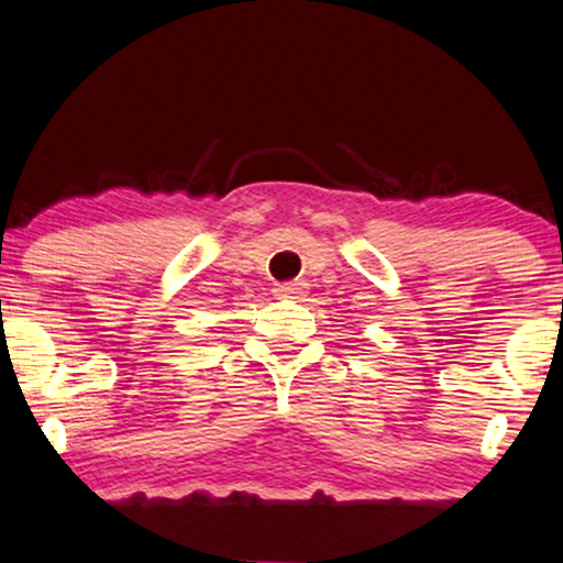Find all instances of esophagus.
<instances>
[{
  "label": "esophagus",
  "mask_w": 563,
  "mask_h": 563,
  "mask_svg": "<svg viewBox=\"0 0 563 563\" xmlns=\"http://www.w3.org/2000/svg\"><path fill=\"white\" fill-rule=\"evenodd\" d=\"M303 286H307V283H286V286L275 288V296L277 299H301L303 290H307Z\"/></svg>",
  "instance_id": "obj_1"
}]
</instances>
